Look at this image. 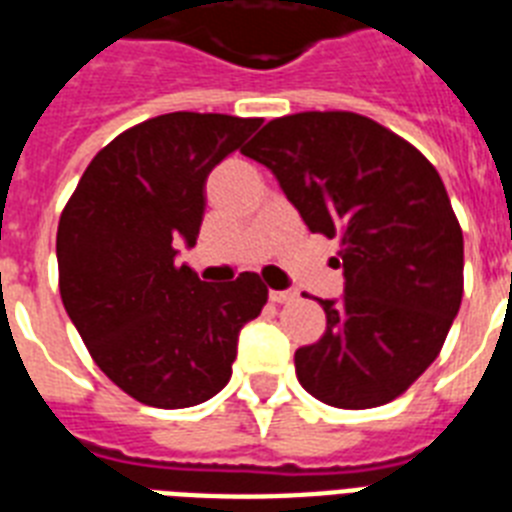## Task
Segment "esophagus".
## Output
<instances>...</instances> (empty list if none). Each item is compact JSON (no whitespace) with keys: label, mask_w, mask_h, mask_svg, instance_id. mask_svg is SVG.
<instances>
[{"label":"esophagus","mask_w":512,"mask_h":512,"mask_svg":"<svg viewBox=\"0 0 512 512\" xmlns=\"http://www.w3.org/2000/svg\"><path fill=\"white\" fill-rule=\"evenodd\" d=\"M269 298H272L275 304H290V301H296L298 293L296 290H272V293H269Z\"/></svg>","instance_id":"1"}]
</instances>
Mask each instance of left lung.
Masks as SVG:
<instances>
[{
  "label": "left lung",
  "instance_id": "left-lung-1",
  "mask_svg": "<svg viewBox=\"0 0 512 512\" xmlns=\"http://www.w3.org/2000/svg\"><path fill=\"white\" fill-rule=\"evenodd\" d=\"M243 155L275 174L309 230L341 237L343 296L320 298L325 335L296 351L298 383L341 410L404 394L463 301V230L439 171L349 110L275 118Z\"/></svg>",
  "mask_w": 512,
  "mask_h": 512
}]
</instances>
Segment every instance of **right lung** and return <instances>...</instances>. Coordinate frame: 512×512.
I'll return each instance as SVG.
<instances>
[{
  "label": "right lung",
  "mask_w": 512,
  "mask_h": 512,
  "mask_svg": "<svg viewBox=\"0 0 512 512\" xmlns=\"http://www.w3.org/2000/svg\"><path fill=\"white\" fill-rule=\"evenodd\" d=\"M261 118L166 113L94 155L57 224L60 296L89 354L137 402L182 410L232 375L237 335L267 304L253 272L203 282L179 264L206 211V179Z\"/></svg>",
  "instance_id": "1"
}]
</instances>
